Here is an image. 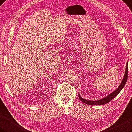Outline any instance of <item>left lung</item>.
Here are the masks:
<instances>
[{
  "mask_svg": "<svg viewBox=\"0 0 132 132\" xmlns=\"http://www.w3.org/2000/svg\"><path fill=\"white\" fill-rule=\"evenodd\" d=\"M127 79H128V62L126 63L125 74H124V76H123L122 82H121L120 86L118 87V88L116 89L114 92L112 93H110V94L107 95V96L105 97V98H103L102 99L97 100V101H90V100H85L80 96L79 94H78V97L79 100H81L82 102H84L87 105H105L106 104H107V103L109 102L110 101H111L114 98H115L116 96H117V95L118 94V93L121 92V90L122 89L123 86H125V85L126 84V82L127 81Z\"/></svg>",
  "mask_w": 132,
  "mask_h": 132,
  "instance_id": "8db88e82",
  "label": "left lung"
}]
</instances>
